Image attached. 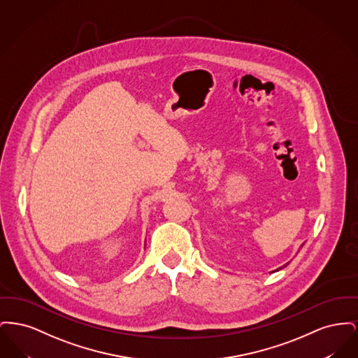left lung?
<instances>
[{"label": "left lung", "mask_w": 358, "mask_h": 358, "mask_svg": "<svg viewBox=\"0 0 358 358\" xmlns=\"http://www.w3.org/2000/svg\"><path fill=\"white\" fill-rule=\"evenodd\" d=\"M287 264H289V263H286V264H283V266H282V267H286V266H287ZM282 267H279V268H280V270H282ZM279 268H278V270H273V271H279Z\"/></svg>", "instance_id": "8db88e82"}]
</instances>
